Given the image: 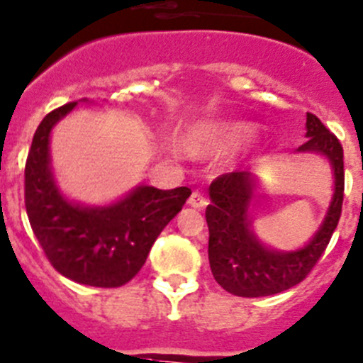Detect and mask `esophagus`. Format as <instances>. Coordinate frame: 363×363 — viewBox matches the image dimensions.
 Returning a JSON list of instances; mask_svg holds the SVG:
<instances>
[{"label": "esophagus", "instance_id": "obj_1", "mask_svg": "<svg viewBox=\"0 0 363 363\" xmlns=\"http://www.w3.org/2000/svg\"><path fill=\"white\" fill-rule=\"evenodd\" d=\"M189 205H191L192 208H198V211H201V208H205L207 207V198H205V194H201V192H198V191H194L191 194V198H189V201H187Z\"/></svg>", "mask_w": 363, "mask_h": 363}]
</instances>
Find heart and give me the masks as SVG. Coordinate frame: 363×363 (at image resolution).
I'll use <instances>...</instances> for the list:
<instances>
[{
  "instance_id": "obj_1",
  "label": "heart",
  "mask_w": 363,
  "mask_h": 363,
  "mask_svg": "<svg viewBox=\"0 0 363 363\" xmlns=\"http://www.w3.org/2000/svg\"><path fill=\"white\" fill-rule=\"evenodd\" d=\"M254 135L252 124L239 121H205L189 129L187 142L192 151L225 152L239 147Z\"/></svg>"
}]
</instances>
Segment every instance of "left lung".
I'll use <instances>...</instances> for the list:
<instances>
[{"mask_svg":"<svg viewBox=\"0 0 363 363\" xmlns=\"http://www.w3.org/2000/svg\"><path fill=\"white\" fill-rule=\"evenodd\" d=\"M308 142L297 152H318L333 167L335 192L324 221L308 245L294 252H277L259 241L252 230V203L259 182L252 172H228L208 187V262L216 282L238 297H266L290 290L324 254L342 214L344 201V149L313 113L306 115Z\"/></svg>","mask_w":363,"mask_h":363,"instance_id":"obj_1","label":"left lung"}]
</instances>
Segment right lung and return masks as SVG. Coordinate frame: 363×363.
Returning a JSON list of instances; mask_svg holds the SVG:
<instances>
[{
	"mask_svg": "<svg viewBox=\"0 0 363 363\" xmlns=\"http://www.w3.org/2000/svg\"><path fill=\"white\" fill-rule=\"evenodd\" d=\"M84 102H88L84 99ZM77 102L61 106L35 129L25 165V207L43 252L65 277L118 288L145 264L152 242L191 196L140 185L106 207H84L61 194L50 167V133Z\"/></svg>",
	"mask_w": 363,
	"mask_h": 363,
	"instance_id": "right-lung-1",
	"label": "right lung"
}]
</instances>
